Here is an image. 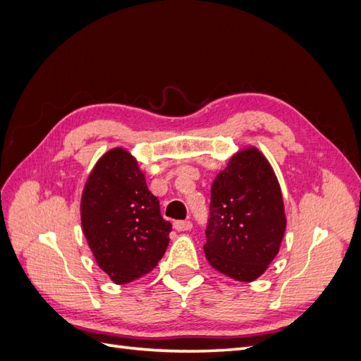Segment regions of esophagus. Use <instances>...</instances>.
I'll use <instances>...</instances> for the list:
<instances>
[{"label": "esophagus", "mask_w": 361, "mask_h": 361, "mask_svg": "<svg viewBox=\"0 0 361 361\" xmlns=\"http://www.w3.org/2000/svg\"><path fill=\"white\" fill-rule=\"evenodd\" d=\"M174 228H176L178 232H183V231H191L192 223L188 220H179V221H174Z\"/></svg>", "instance_id": "1"}]
</instances>
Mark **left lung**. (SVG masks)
Instances as JSON below:
<instances>
[{"mask_svg":"<svg viewBox=\"0 0 361 361\" xmlns=\"http://www.w3.org/2000/svg\"><path fill=\"white\" fill-rule=\"evenodd\" d=\"M286 228L280 185L265 157L245 149L216 174L206 226V259L238 281L264 274Z\"/></svg>","mask_w":361,"mask_h":361,"instance_id":"8db88e82","label":"left lung"}]
</instances>
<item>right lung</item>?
<instances>
[{
	"label": "right lung",
	"instance_id": "1",
	"mask_svg": "<svg viewBox=\"0 0 361 361\" xmlns=\"http://www.w3.org/2000/svg\"><path fill=\"white\" fill-rule=\"evenodd\" d=\"M81 223L97 265L117 285L154 269L171 232L137 161L120 147L106 152L87 179Z\"/></svg>",
	"mask_w": 361,
	"mask_h": 361
}]
</instances>
